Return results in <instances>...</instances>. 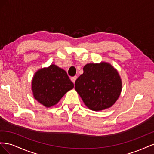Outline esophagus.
I'll return each mask as SVG.
<instances>
[{
	"label": "esophagus",
	"mask_w": 154,
	"mask_h": 154,
	"mask_svg": "<svg viewBox=\"0 0 154 154\" xmlns=\"http://www.w3.org/2000/svg\"><path fill=\"white\" fill-rule=\"evenodd\" d=\"M76 79H77V76H74V77H72V78H71V81L74 83H75V81H76Z\"/></svg>",
	"instance_id": "obj_1"
}]
</instances>
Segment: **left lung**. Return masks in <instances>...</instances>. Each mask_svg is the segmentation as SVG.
<instances>
[{
	"mask_svg": "<svg viewBox=\"0 0 154 154\" xmlns=\"http://www.w3.org/2000/svg\"><path fill=\"white\" fill-rule=\"evenodd\" d=\"M75 90L88 109L100 111L110 108L122 89L119 73L109 63H88L75 82Z\"/></svg>",
	"mask_w": 154,
	"mask_h": 154,
	"instance_id": "obj_1",
	"label": "left lung"
}]
</instances>
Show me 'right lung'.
<instances>
[{
    "label": "right lung",
    "instance_id": "1",
    "mask_svg": "<svg viewBox=\"0 0 154 154\" xmlns=\"http://www.w3.org/2000/svg\"><path fill=\"white\" fill-rule=\"evenodd\" d=\"M73 87V83L67 72L54 64L36 72L31 84L35 99L45 107L57 104L64 94Z\"/></svg>",
    "mask_w": 154,
    "mask_h": 154
}]
</instances>
